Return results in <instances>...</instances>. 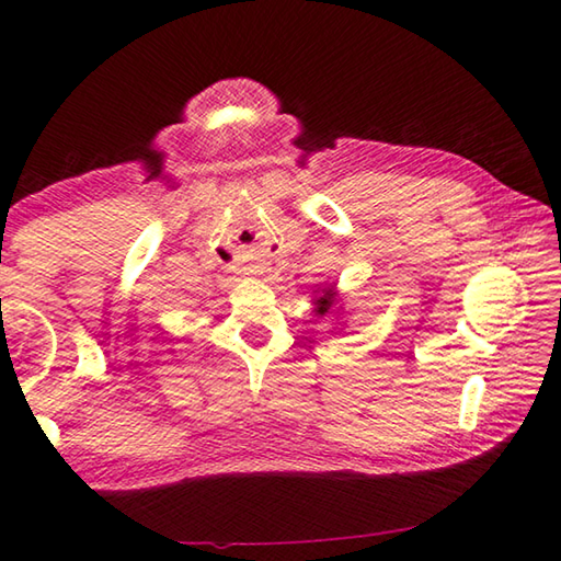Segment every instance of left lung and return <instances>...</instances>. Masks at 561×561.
<instances>
[{"instance_id":"left-lung-1","label":"left lung","mask_w":561,"mask_h":561,"mask_svg":"<svg viewBox=\"0 0 561 561\" xmlns=\"http://www.w3.org/2000/svg\"><path fill=\"white\" fill-rule=\"evenodd\" d=\"M314 314L327 317L334 314V307L340 305V291H336V284H324V287H317V297L312 299Z\"/></svg>"}]
</instances>
